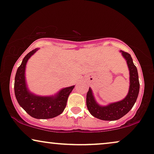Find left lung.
<instances>
[{"mask_svg": "<svg viewBox=\"0 0 154 154\" xmlns=\"http://www.w3.org/2000/svg\"><path fill=\"white\" fill-rule=\"evenodd\" d=\"M120 51L127 61L130 75V85L127 97L122 100L109 104L107 106H100L95 101L91 88H89L87 93L86 105L88 109L93 117L102 120L114 121L125 116L133 107L139 95L140 85L137 67L134 64L132 58L129 53L124 51Z\"/></svg>", "mask_w": 154, "mask_h": 154, "instance_id": "obj_1", "label": "left lung"}]
</instances>
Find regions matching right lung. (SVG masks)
<instances>
[{
    "label": "right lung",
    "instance_id": "right-lung-1",
    "mask_svg": "<svg viewBox=\"0 0 154 154\" xmlns=\"http://www.w3.org/2000/svg\"><path fill=\"white\" fill-rule=\"evenodd\" d=\"M38 49L37 48L27 54L17 69L14 84L15 95L19 105L31 117L36 119H50L63 112L74 85L61 89L54 96H38L30 93L25 82V66L28 59Z\"/></svg>",
    "mask_w": 154,
    "mask_h": 154
}]
</instances>
